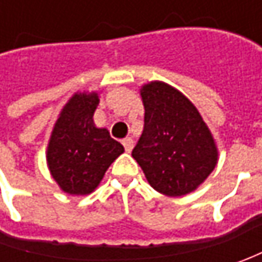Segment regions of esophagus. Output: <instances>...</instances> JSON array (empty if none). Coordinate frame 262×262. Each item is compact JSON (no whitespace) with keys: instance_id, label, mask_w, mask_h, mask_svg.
Segmentation results:
<instances>
[{"instance_id":"esophagus-1","label":"esophagus","mask_w":262,"mask_h":262,"mask_svg":"<svg viewBox=\"0 0 262 262\" xmlns=\"http://www.w3.org/2000/svg\"><path fill=\"white\" fill-rule=\"evenodd\" d=\"M122 144L125 147L126 153H131V150H133V147H134V140H133L131 137H126L125 140L122 141Z\"/></svg>"}]
</instances>
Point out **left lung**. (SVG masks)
Returning <instances> with one entry per match:
<instances>
[{
	"mask_svg": "<svg viewBox=\"0 0 262 262\" xmlns=\"http://www.w3.org/2000/svg\"><path fill=\"white\" fill-rule=\"evenodd\" d=\"M144 129L133 157L157 192L182 196L195 191L219 160L216 140L194 103L163 81L140 89Z\"/></svg>",
	"mask_w": 262,
	"mask_h": 262,
	"instance_id": "1",
	"label": "left lung"
}]
</instances>
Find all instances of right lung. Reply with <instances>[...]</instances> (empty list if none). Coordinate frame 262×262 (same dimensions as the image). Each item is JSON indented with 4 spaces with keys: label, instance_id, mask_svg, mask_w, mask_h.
I'll return each mask as SVG.
<instances>
[{
    "label": "right lung",
    "instance_id": "1",
    "mask_svg": "<svg viewBox=\"0 0 262 262\" xmlns=\"http://www.w3.org/2000/svg\"><path fill=\"white\" fill-rule=\"evenodd\" d=\"M99 92H76L61 109L46 147V163L61 191L87 195L102 182L107 167L124 153L106 128H97L93 115Z\"/></svg>",
    "mask_w": 262,
    "mask_h": 262
}]
</instances>
